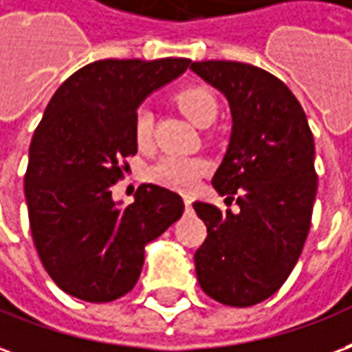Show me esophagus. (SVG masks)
Listing matches in <instances>:
<instances>
[{"label":"esophagus","mask_w":352,"mask_h":352,"mask_svg":"<svg viewBox=\"0 0 352 352\" xmlns=\"http://www.w3.org/2000/svg\"><path fill=\"white\" fill-rule=\"evenodd\" d=\"M190 206H192V198L190 196H184V208L190 210Z\"/></svg>","instance_id":"esophagus-1"}]
</instances>
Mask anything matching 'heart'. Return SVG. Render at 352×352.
<instances>
[{"label":"heart","instance_id":"b5f03b06","mask_svg":"<svg viewBox=\"0 0 352 352\" xmlns=\"http://www.w3.org/2000/svg\"><path fill=\"white\" fill-rule=\"evenodd\" d=\"M179 110L198 127H208L217 118L219 100L215 93L201 85L184 87L175 95ZM152 129H154V116L148 108H139L133 118V139L135 144L146 151L152 144ZM208 171V162L190 156H175L169 154L160 158L151 169L148 177L154 183L175 188V190H192L198 179Z\"/></svg>","mask_w":352,"mask_h":352}]
</instances>
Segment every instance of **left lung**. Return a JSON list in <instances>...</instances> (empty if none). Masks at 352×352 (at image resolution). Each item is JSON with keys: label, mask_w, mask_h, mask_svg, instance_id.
<instances>
[{"label": "left lung", "mask_w": 352, "mask_h": 352, "mask_svg": "<svg viewBox=\"0 0 352 352\" xmlns=\"http://www.w3.org/2000/svg\"><path fill=\"white\" fill-rule=\"evenodd\" d=\"M190 68L230 104V142L211 184L240 208L194 201L208 227L196 276L219 303L252 307L278 292L303 252L318 181L313 133L294 93L267 70L234 60Z\"/></svg>", "instance_id": "1"}]
</instances>
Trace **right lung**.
<instances>
[{
  "instance_id": "obj_1",
  "label": "right lung",
  "mask_w": 352,
  "mask_h": 352,
  "mask_svg": "<svg viewBox=\"0 0 352 352\" xmlns=\"http://www.w3.org/2000/svg\"><path fill=\"white\" fill-rule=\"evenodd\" d=\"M190 66L188 58H104L83 66L49 100L30 142L24 196L34 245L56 286L89 303L131 292L144 245L183 215V198L141 184L135 201L112 186L137 154V107Z\"/></svg>"
}]
</instances>
